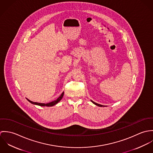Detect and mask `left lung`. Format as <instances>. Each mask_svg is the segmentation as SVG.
<instances>
[{
	"mask_svg": "<svg viewBox=\"0 0 153 153\" xmlns=\"http://www.w3.org/2000/svg\"><path fill=\"white\" fill-rule=\"evenodd\" d=\"M94 104H95L96 105H97V106H99V107H105V106H104V105H100V104H97V103H96V102H94V101H91Z\"/></svg>",
	"mask_w": 153,
	"mask_h": 153,
	"instance_id": "8db88e82",
	"label": "left lung"
}]
</instances>
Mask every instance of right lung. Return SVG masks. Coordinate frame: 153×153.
<instances>
[{"instance_id": "add662e5", "label": "right lung", "mask_w": 153, "mask_h": 153, "mask_svg": "<svg viewBox=\"0 0 153 153\" xmlns=\"http://www.w3.org/2000/svg\"><path fill=\"white\" fill-rule=\"evenodd\" d=\"M64 92H63L62 93V94L60 95V97H59V98H58L56 100H55V101H52V102H49V103H47V104H43V103H39V102H32V101H30V100H28V99H27V101H28L29 102H30V103H32V104H33L38 105L42 106V107H44V106H46V107H52V106L55 105V104H56L58 102H59V101L61 100V99L62 98V97H63V96H64Z\"/></svg>"}]
</instances>
